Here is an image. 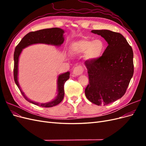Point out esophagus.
Returning a JSON list of instances; mask_svg holds the SVG:
<instances>
[{"label":"esophagus","mask_w":146,"mask_h":146,"mask_svg":"<svg viewBox=\"0 0 146 146\" xmlns=\"http://www.w3.org/2000/svg\"><path fill=\"white\" fill-rule=\"evenodd\" d=\"M83 72V68L82 66H78L75 67V68L74 69L73 71H72V74L74 75V76H80L81 75Z\"/></svg>","instance_id":"34e87169"}]
</instances>
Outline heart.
Here are the masks:
<instances>
[{
    "instance_id": "heart-1",
    "label": "heart",
    "mask_w": 146,
    "mask_h": 146,
    "mask_svg": "<svg viewBox=\"0 0 146 146\" xmlns=\"http://www.w3.org/2000/svg\"><path fill=\"white\" fill-rule=\"evenodd\" d=\"M106 49V45L101 39L94 40L82 38L72 42L69 46V50L72 54H85V58L87 61H96L103 55Z\"/></svg>"
}]
</instances>
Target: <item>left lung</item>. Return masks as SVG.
I'll return each mask as SVG.
<instances>
[{
	"label": "left lung",
	"mask_w": 146,
	"mask_h": 146,
	"mask_svg": "<svg viewBox=\"0 0 146 146\" xmlns=\"http://www.w3.org/2000/svg\"><path fill=\"white\" fill-rule=\"evenodd\" d=\"M107 42L103 55L96 61H86L89 84L86 98L97 105H107L125 94L134 72L133 52L126 39L108 30H91Z\"/></svg>",
	"instance_id": "left-lung-1"
}]
</instances>
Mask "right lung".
<instances>
[{
	"label": "right lung",
	"instance_id": "obj_1",
	"mask_svg": "<svg viewBox=\"0 0 146 146\" xmlns=\"http://www.w3.org/2000/svg\"><path fill=\"white\" fill-rule=\"evenodd\" d=\"M64 30L60 28H52L39 30L36 32H32L27 33L21 39L16 48L14 53V79L17 86L18 87L24 97L25 100L34 105L42 107L49 108L59 104L63 100L64 96V83L69 78V72H65L59 75L57 79V96L56 98L50 102L46 103H39L29 99L25 96L24 92L21 88L18 82V63L19 56L23 49L30 45L35 44H45L48 45L55 46H60L63 43L64 39Z\"/></svg>",
	"mask_w": 146,
	"mask_h": 146
}]
</instances>
